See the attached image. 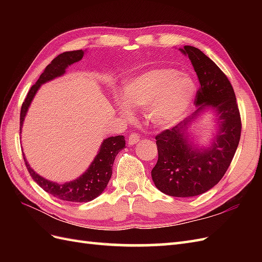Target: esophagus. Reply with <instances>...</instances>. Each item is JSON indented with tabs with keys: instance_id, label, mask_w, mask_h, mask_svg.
I'll list each match as a JSON object with an SVG mask.
<instances>
[{
	"instance_id": "1",
	"label": "esophagus",
	"mask_w": 262,
	"mask_h": 262,
	"mask_svg": "<svg viewBox=\"0 0 262 262\" xmlns=\"http://www.w3.org/2000/svg\"><path fill=\"white\" fill-rule=\"evenodd\" d=\"M139 141H140V138H139V136H138L137 133H131L130 136H129V138H128V143H129L130 145L137 144Z\"/></svg>"
}]
</instances>
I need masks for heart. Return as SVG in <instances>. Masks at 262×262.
<instances>
[{
    "instance_id": "heart-1",
    "label": "heart",
    "mask_w": 262,
    "mask_h": 262,
    "mask_svg": "<svg viewBox=\"0 0 262 262\" xmlns=\"http://www.w3.org/2000/svg\"><path fill=\"white\" fill-rule=\"evenodd\" d=\"M194 93V82L190 76L178 74L175 70H154L123 84V102L118 105V109L129 118V107L146 108L150 121L167 128L186 115Z\"/></svg>"
}]
</instances>
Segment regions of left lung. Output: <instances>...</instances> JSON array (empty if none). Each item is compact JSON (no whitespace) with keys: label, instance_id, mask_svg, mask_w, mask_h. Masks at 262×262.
Returning <instances> with one entry per match:
<instances>
[{"label":"left lung","instance_id":"1","mask_svg":"<svg viewBox=\"0 0 262 262\" xmlns=\"http://www.w3.org/2000/svg\"><path fill=\"white\" fill-rule=\"evenodd\" d=\"M191 61L199 78L194 104L199 114L205 107L219 115V132L208 149L191 146L185 134L190 119L164 130L155 137L158 160L152 169L156 188L171 196H194L204 193L223 178L238 146L242 120L231 82L215 63L195 47L180 49Z\"/></svg>","mask_w":262,"mask_h":262}]
</instances>
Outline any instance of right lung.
I'll list each match as a JSON object with an SVG mask.
<instances>
[{
    "label": "right lung",
    "mask_w": 262,
    "mask_h": 262,
    "mask_svg": "<svg viewBox=\"0 0 262 262\" xmlns=\"http://www.w3.org/2000/svg\"><path fill=\"white\" fill-rule=\"evenodd\" d=\"M83 50L63 52L59 54L57 58H54L49 64L46 67L42 74L39 76L38 81L30 87L27 96L21 105L19 119V133L21 131L24 118L26 116L28 107L40 85L52 80L54 77L64 74L66 69L69 66L73 64L74 62L80 61L83 58ZM124 145L125 141L123 136H117L106 139L102 142L99 152L96 155V157H95V160L90 166V168L87 169L80 178L75 179L74 181L66 182V184H57V182L49 181L42 178L30 168V166L25 160V156H24V161H25V165L31 178H33L46 192H48L63 201L89 202L95 199V198H97L107 187L110 177H112L115 158L117 154L120 152L122 148H124Z\"/></svg>",
    "instance_id": "add662e5"
}]
</instances>
